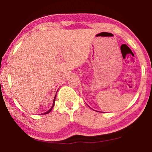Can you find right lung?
Wrapping results in <instances>:
<instances>
[{"instance_id": "add662e5", "label": "right lung", "mask_w": 152, "mask_h": 152, "mask_svg": "<svg viewBox=\"0 0 152 152\" xmlns=\"http://www.w3.org/2000/svg\"><path fill=\"white\" fill-rule=\"evenodd\" d=\"M55 98H56V95H55V98H54V100H53V107H52V108L50 110H48V111L47 112H45V113H44L43 114H48V113H49L51 111V110L53 109V107H54V105H55Z\"/></svg>"}]
</instances>
